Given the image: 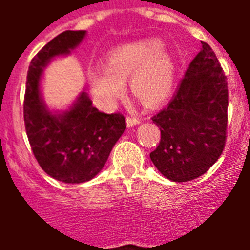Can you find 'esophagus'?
<instances>
[{
	"label": "esophagus",
	"mask_w": 250,
	"mask_h": 250,
	"mask_svg": "<svg viewBox=\"0 0 250 250\" xmlns=\"http://www.w3.org/2000/svg\"><path fill=\"white\" fill-rule=\"evenodd\" d=\"M140 123V119L136 117H127V125L128 127H133V125H136Z\"/></svg>",
	"instance_id": "34e87169"
}]
</instances>
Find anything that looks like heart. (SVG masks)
<instances>
[{"mask_svg":"<svg viewBox=\"0 0 250 250\" xmlns=\"http://www.w3.org/2000/svg\"><path fill=\"white\" fill-rule=\"evenodd\" d=\"M158 39H143L110 53L107 67L88 68V82L96 101L110 107L125 90L129 80L132 93L145 105L154 106L170 94L174 85V61L162 50Z\"/></svg>","mask_w":250,"mask_h":250,"instance_id":"heart-1","label":"heart"}]
</instances>
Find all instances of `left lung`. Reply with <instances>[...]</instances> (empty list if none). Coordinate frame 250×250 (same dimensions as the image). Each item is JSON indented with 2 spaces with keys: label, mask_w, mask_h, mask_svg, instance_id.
<instances>
[{
  "label": "left lung",
  "mask_w": 250,
  "mask_h": 250,
  "mask_svg": "<svg viewBox=\"0 0 250 250\" xmlns=\"http://www.w3.org/2000/svg\"><path fill=\"white\" fill-rule=\"evenodd\" d=\"M201 44L170 104L152 118L161 129V141L150 160L172 182L204 175L225 149L227 76L213 49Z\"/></svg>",
  "instance_id": "left-lung-1"
}]
</instances>
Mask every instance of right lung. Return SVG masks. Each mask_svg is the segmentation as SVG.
Returning a JSON list of instances; mask_svg holds the SVG:
<instances>
[{"label":"right lung","mask_w":250,"mask_h":250,"mask_svg":"<svg viewBox=\"0 0 250 250\" xmlns=\"http://www.w3.org/2000/svg\"><path fill=\"white\" fill-rule=\"evenodd\" d=\"M85 31H64L33 57L27 74L24 125L33 156L41 168L63 183L79 184L93 179L125 129L121 113L98 111L85 92L66 111L53 113L40 93V80L49 62L70 54Z\"/></svg>","instance_id":"add662e5"}]
</instances>
